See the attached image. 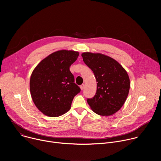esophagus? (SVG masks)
Wrapping results in <instances>:
<instances>
[{
    "label": "esophagus",
    "instance_id": "1",
    "mask_svg": "<svg viewBox=\"0 0 161 161\" xmlns=\"http://www.w3.org/2000/svg\"><path fill=\"white\" fill-rule=\"evenodd\" d=\"M80 89L82 90H83V88H84V85H80Z\"/></svg>",
    "mask_w": 161,
    "mask_h": 161
}]
</instances>
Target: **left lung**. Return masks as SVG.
<instances>
[{
  "label": "left lung",
  "instance_id": "left-lung-1",
  "mask_svg": "<svg viewBox=\"0 0 161 161\" xmlns=\"http://www.w3.org/2000/svg\"><path fill=\"white\" fill-rule=\"evenodd\" d=\"M81 56L97 82L95 96L87 99L88 105L99 115H112L122 107L128 96L130 83L127 71L117 60L104 54L84 52Z\"/></svg>",
  "mask_w": 161,
  "mask_h": 161
}]
</instances>
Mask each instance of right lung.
<instances>
[{
  "label": "right lung",
  "instance_id": "1",
  "mask_svg": "<svg viewBox=\"0 0 161 161\" xmlns=\"http://www.w3.org/2000/svg\"><path fill=\"white\" fill-rule=\"evenodd\" d=\"M79 52L61 50L42 60L34 68L30 79L32 101L44 114L57 117L69 111L80 92L69 67Z\"/></svg>",
  "mask_w": 161,
  "mask_h": 161
}]
</instances>
